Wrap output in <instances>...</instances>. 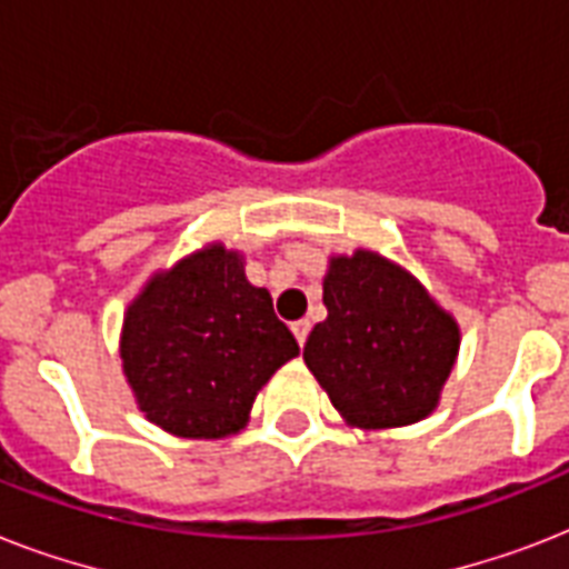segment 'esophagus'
Wrapping results in <instances>:
<instances>
[{"mask_svg":"<svg viewBox=\"0 0 569 569\" xmlns=\"http://www.w3.org/2000/svg\"><path fill=\"white\" fill-rule=\"evenodd\" d=\"M292 333H295V339H298V346H303V342H307V337H310V321L307 319L292 321Z\"/></svg>","mask_w":569,"mask_h":569,"instance_id":"esophagus-1","label":"esophagus"}]
</instances>
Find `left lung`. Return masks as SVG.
<instances>
[{"label": "left lung", "instance_id": "8db88e82", "mask_svg": "<svg viewBox=\"0 0 569 569\" xmlns=\"http://www.w3.org/2000/svg\"><path fill=\"white\" fill-rule=\"evenodd\" d=\"M328 319L312 328L303 363L351 428L422 422L458 363L460 325L378 250L333 253L325 274Z\"/></svg>", "mask_w": 569, "mask_h": 569}]
</instances>
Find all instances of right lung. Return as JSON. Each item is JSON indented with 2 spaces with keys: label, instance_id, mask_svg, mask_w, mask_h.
Segmentation results:
<instances>
[{
  "label": "right lung",
  "instance_id": "obj_1",
  "mask_svg": "<svg viewBox=\"0 0 569 569\" xmlns=\"http://www.w3.org/2000/svg\"><path fill=\"white\" fill-rule=\"evenodd\" d=\"M292 357L298 342L271 295L223 241L153 271L123 312L120 360L138 410L186 440L239 433L259 389Z\"/></svg>",
  "mask_w": 569,
  "mask_h": 569
}]
</instances>
